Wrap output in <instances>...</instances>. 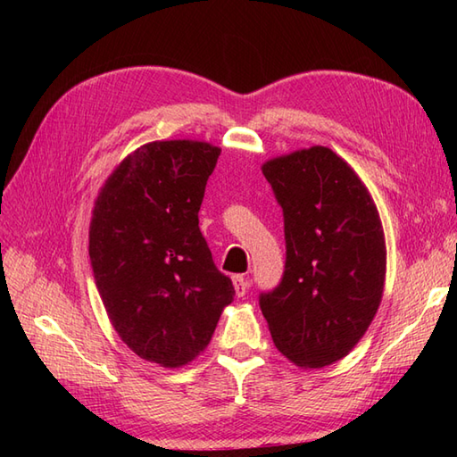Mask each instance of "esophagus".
<instances>
[{
    "mask_svg": "<svg viewBox=\"0 0 457 457\" xmlns=\"http://www.w3.org/2000/svg\"><path fill=\"white\" fill-rule=\"evenodd\" d=\"M249 278L244 275H236L234 277V288H236V295L237 296H245L247 295V288H249Z\"/></svg>",
    "mask_w": 457,
    "mask_h": 457,
    "instance_id": "esophagus-1",
    "label": "esophagus"
}]
</instances>
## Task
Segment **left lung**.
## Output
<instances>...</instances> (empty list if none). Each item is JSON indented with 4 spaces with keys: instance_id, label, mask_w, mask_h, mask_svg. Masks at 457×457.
Masks as SVG:
<instances>
[{
    "instance_id": "left-lung-1",
    "label": "left lung",
    "mask_w": 457,
    "mask_h": 457,
    "mask_svg": "<svg viewBox=\"0 0 457 457\" xmlns=\"http://www.w3.org/2000/svg\"><path fill=\"white\" fill-rule=\"evenodd\" d=\"M265 179L285 216L280 285L259 296L277 349L304 369L336 363L357 345L381 304L386 247L363 180L332 149L267 161Z\"/></svg>"
}]
</instances>
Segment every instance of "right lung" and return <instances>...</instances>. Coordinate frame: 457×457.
<instances>
[{
  "label": "right lung",
  "mask_w": 457,
  "mask_h": 457,
  "mask_svg": "<svg viewBox=\"0 0 457 457\" xmlns=\"http://www.w3.org/2000/svg\"><path fill=\"white\" fill-rule=\"evenodd\" d=\"M220 153L190 139L141 145L94 204L90 261L105 312L133 353L161 367L196 359L236 295L198 228Z\"/></svg>",
  "instance_id": "right-lung-1"
}]
</instances>
